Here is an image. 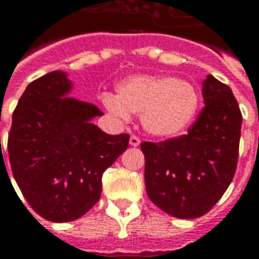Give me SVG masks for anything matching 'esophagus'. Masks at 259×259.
<instances>
[{
  "instance_id": "34e87169",
  "label": "esophagus",
  "mask_w": 259,
  "mask_h": 259,
  "mask_svg": "<svg viewBox=\"0 0 259 259\" xmlns=\"http://www.w3.org/2000/svg\"><path fill=\"white\" fill-rule=\"evenodd\" d=\"M129 143L132 147H139L140 146V139H139L137 136H132V137H130Z\"/></svg>"
}]
</instances>
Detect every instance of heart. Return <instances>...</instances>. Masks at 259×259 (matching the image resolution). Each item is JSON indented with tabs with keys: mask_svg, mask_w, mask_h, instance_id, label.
Masks as SVG:
<instances>
[{
	"mask_svg": "<svg viewBox=\"0 0 259 259\" xmlns=\"http://www.w3.org/2000/svg\"><path fill=\"white\" fill-rule=\"evenodd\" d=\"M118 94H104L102 105L120 122L141 113V124L155 137H178L194 122L200 93L194 85L172 76L135 74L118 84Z\"/></svg>",
	"mask_w": 259,
	"mask_h": 259,
	"instance_id": "obj_1",
	"label": "heart"
}]
</instances>
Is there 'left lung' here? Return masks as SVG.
<instances>
[{
	"label": "left lung",
	"instance_id": "left-lung-1",
	"mask_svg": "<svg viewBox=\"0 0 259 259\" xmlns=\"http://www.w3.org/2000/svg\"><path fill=\"white\" fill-rule=\"evenodd\" d=\"M205 107L187 135L141 144L150 200L180 219L202 217L233 180L239 158L241 112L230 87L212 74L202 81Z\"/></svg>",
	"mask_w": 259,
	"mask_h": 259
}]
</instances>
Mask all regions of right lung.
<instances>
[{"mask_svg":"<svg viewBox=\"0 0 259 259\" xmlns=\"http://www.w3.org/2000/svg\"><path fill=\"white\" fill-rule=\"evenodd\" d=\"M72 87L62 70L31 81L15 108L8 137L22 194L51 222H70L91 209L101 197L104 170L129 146V135H107L93 123L102 112L69 97Z\"/></svg>","mask_w":259,"mask_h":259,"instance_id":"obj_1","label":"right lung"}]
</instances>
